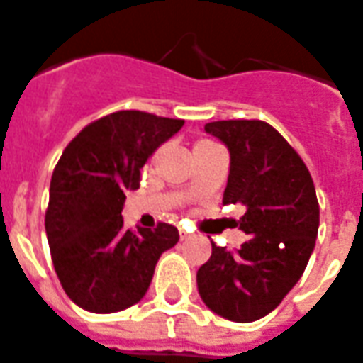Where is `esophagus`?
Wrapping results in <instances>:
<instances>
[{
  "instance_id": "34e87169",
  "label": "esophagus",
  "mask_w": 363,
  "mask_h": 363,
  "mask_svg": "<svg viewBox=\"0 0 363 363\" xmlns=\"http://www.w3.org/2000/svg\"><path fill=\"white\" fill-rule=\"evenodd\" d=\"M186 238H190L189 233H186V230H181V240H186Z\"/></svg>"
}]
</instances>
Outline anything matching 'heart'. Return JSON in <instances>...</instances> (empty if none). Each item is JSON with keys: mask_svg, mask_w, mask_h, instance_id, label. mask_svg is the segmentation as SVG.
Here are the masks:
<instances>
[{"mask_svg": "<svg viewBox=\"0 0 363 363\" xmlns=\"http://www.w3.org/2000/svg\"><path fill=\"white\" fill-rule=\"evenodd\" d=\"M209 144H213L211 140H200V142H196V146L194 147H202V146H209Z\"/></svg>", "mask_w": 363, "mask_h": 363, "instance_id": "heart-1", "label": "heart"}]
</instances>
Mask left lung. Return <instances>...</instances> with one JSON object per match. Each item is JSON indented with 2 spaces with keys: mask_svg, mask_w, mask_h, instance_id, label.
Wrapping results in <instances>:
<instances>
[{
  "mask_svg": "<svg viewBox=\"0 0 363 363\" xmlns=\"http://www.w3.org/2000/svg\"><path fill=\"white\" fill-rule=\"evenodd\" d=\"M206 133L229 147L223 206L246 208L238 229L250 238L238 250L211 242L198 292L217 315L250 323L275 310L302 277L318 238V196L302 157L269 123L213 121Z\"/></svg>",
  "mask_w": 363,
  "mask_h": 363,
  "instance_id": "8db88e82",
  "label": "left lung"
}]
</instances>
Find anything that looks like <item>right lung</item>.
Instances as JSON below:
<instances>
[{"instance_id":"add662e5","label":"right lung","mask_w":363,"mask_h":363,"mask_svg":"<svg viewBox=\"0 0 363 363\" xmlns=\"http://www.w3.org/2000/svg\"><path fill=\"white\" fill-rule=\"evenodd\" d=\"M182 119L123 109L86 125L53 169L45 235L59 283L72 302L113 313L140 302L165 250L179 242L169 223L133 233L123 227L128 190L147 157L179 133Z\"/></svg>"}]
</instances>
